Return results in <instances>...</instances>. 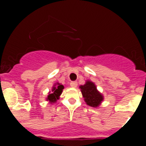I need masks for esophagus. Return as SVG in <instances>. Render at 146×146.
I'll use <instances>...</instances> for the list:
<instances>
[{"mask_svg": "<svg viewBox=\"0 0 146 146\" xmlns=\"http://www.w3.org/2000/svg\"><path fill=\"white\" fill-rule=\"evenodd\" d=\"M70 86L73 88H76L77 86V82L76 81H74V82H72L70 83Z\"/></svg>", "mask_w": 146, "mask_h": 146, "instance_id": "esophagus-1", "label": "esophagus"}]
</instances>
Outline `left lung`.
Wrapping results in <instances>:
<instances>
[{
  "instance_id": "1",
  "label": "left lung",
  "mask_w": 146,
  "mask_h": 146,
  "mask_svg": "<svg viewBox=\"0 0 146 146\" xmlns=\"http://www.w3.org/2000/svg\"><path fill=\"white\" fill-rule=\"evenodd\" d=\"M82 97L87 105L99 108L104 100V96L97 90L96 85L91 80H86L84 85L80 86Z\"/></svg>"
}]
</instances>
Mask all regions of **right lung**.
<instances>
[{
	"instance_id": "obj_1",
	"label": "right lung",
	"mask_w": 146,
	"mask_h": 146,
	"mask_svg": "<svg viewBox=\"0 0 146 146\" xmlns=\"http://www.w3.org/2000/svg\"><path fill=\"white\" fill-rule=\"evenodd\" d=\"M64 86L59 82H55L52 88V91L49 92L46 100L48 101L50 104H54L60 99V96L61 95Z\"/></svg>"
}]
</instances>
